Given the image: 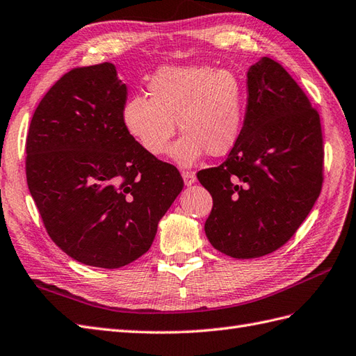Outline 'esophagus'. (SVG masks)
Instances as JSON below:
<instances>
[{
  "instance_id": "1",
  "label": "esophagus",
  "mask_w": 356,
  "mask_h": 356,
  "mask_svg": "<svg viewBox=\"0 0 356 356\" xmlns=\"http://www.w3.org/2000/svg\"><path fill=\"white\" fill-rule=\"evenodd\" d=\"M181 177H184V181H185L186 186L194 185L195 184V179H197L194 171H184V172H181Z\"/></svg>"
}]
</instances>
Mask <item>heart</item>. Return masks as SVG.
<instances>
[{"label":"heart","mask_w":356,"mask_h":356,"mask_svg":"<svg viewBox=\"0 0 356 356\" xmlns=\"http://www.w3.org/2000/svg\"><path fill=\"white\" fill-rule=\"evenodd\" d=\"M149 96L124 102L122 120L132 140L152 156L168 150L176 123L184 135L171 149L179 165L189 167L207 152L221 156L233 149L242 131L243 91L230 69L168 66L149 84Z\"/></svg>","instance_id":"heart-1"}]
</instances>
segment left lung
<instances>
[{"label": "left lung", "instance_id": "8db88e82", "mask_svg": "<svg viewBox=\"0 0 356 356\" xmlns=\"http://www.w3.org/2000/svg\"><path fill=\"white\" fill-rule=\"evenodd\" d=\"M248 104L238 141L220 167L197 177L213 198L209 242L234 259H256L296 233L321 194L318 113L280 63L263 57L247 74Z\"/></svg>", "mask_w": 356, "mask_h": 356}]
</instances>
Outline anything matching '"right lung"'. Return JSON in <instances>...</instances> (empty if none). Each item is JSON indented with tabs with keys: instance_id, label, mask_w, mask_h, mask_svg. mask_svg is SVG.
<instances>
[{
	"instance_id": "1",
	"label": "right lung",
	"mask_w": 356,
	"mask_h": 356,
	"mask_svg": "<svg viewBox=\"0 0 356 356\" xmlns=\"http://www.w3.org/2000/svg\"><path fill=\"white\" fill-rule=\"evenodd\" d=\"M127 88L113 63L76 67L40 100L26 135V184L69 257L117 269L152 247L184 188L179 170L126 132Z\"/></svg>"
}]
</instances>
